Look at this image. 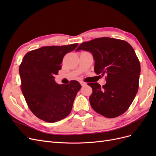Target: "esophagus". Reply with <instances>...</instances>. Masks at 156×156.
<instances>
[{
    "instance_id": "esophagus-1",
    "label": "esophagus",
    "mask_w": 156,
    "mask_h": 156,
    "mask_svg": "<svg viewBox=\"0 0 156 156\" xmlns=\"http://www.w3.org/2000/svg\"><path fill=\"white\" fill-rule=\"evenodd\" d=\"M80 84H81L82 86H84V85H86V83H84V82H83V81H80Z\"/></svg>"
}]
</instances>
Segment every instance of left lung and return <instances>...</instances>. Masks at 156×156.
<instances>
[{
    "mask_svg": "<svg viewBox=\"0 0 156 156\" xmlns=\"http://www.w3.org/2000/svg\"><path fill=\"white\" fill-rule=\"evenodd\" d=\"M90 52L95 60L94 72L105 75L106 84L88 83L92 88L89 98L93 109L109 119L124 113L138 92L140 62L131 45L122 40L103 37L84 41L77 51Z\"/></svg>",
    "mask_w": 156,
    "mask_h": 156,
    "instance_id": "left-lung-1",
    "label": "left lung"
}]
</instances>
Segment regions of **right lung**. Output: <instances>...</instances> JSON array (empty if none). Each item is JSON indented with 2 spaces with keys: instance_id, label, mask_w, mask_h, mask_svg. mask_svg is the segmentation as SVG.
Wrapping results in <instances>:
<instances>
[{
  "instance_id": "obj_1",
  "label": "right lung",
  "mask_w": 156,
  "mask_h": 156,
  "mask_svg": "<svg viewBox=\"0 0 156 156\" xmlns=\"http://www.w3.org/2000/svg\"><path fill=\"white\" fill-rule=\"evenodd\" d=\"M77 45L42 47L29 51L23 58L19 68L21 89L28 107L38 119L53 123L71 112L81 85L75 80L58 84L54 76L61 69L64 56Z\"/></svg>"
}]
</instances>
